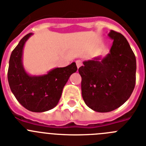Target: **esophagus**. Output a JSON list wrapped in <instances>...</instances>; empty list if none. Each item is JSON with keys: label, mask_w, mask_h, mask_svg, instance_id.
I'll return each mask as SVG.
<instances>
[{"label": "esophagus", "mask_w": 146, "mask_h": 146, "mask_svg": "<svg viewBox=\"0 0 146 146\" xmlns=\"http://www.w3.org/2000/svg\"><path fill=\"white\" fill-rule=\"evenodd\" d=\"M76 64H77V68H78V69H79L80 67L81 66H82V61H81L80 60H76Z\"/></svg>", "instance_id": "obj_1"}]
</instances>
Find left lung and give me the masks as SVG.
<instances>
[{"label": "left lung", "mask_w": 146, "mask_h": 146, "mask_svg": "<svg viewBox=\"0 0 146 146\" xmlns=\"http://www.w3.org/2000/svg\"><path fill=\"white\" fill-rule=\"evenodd\" d=\"M108 36L113 39L109 53L86 60L79 68L83 100L99 113L113 111L126 102L136 82V58L126 38L114 31Z\"/></svg>", "instance_id": "8db88e82"}]
</instances>
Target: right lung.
Returning a JSON list of instances; mask_svg holds the SVG:
<instances>
[{
    "label": "right lung",
    "instance_id": "add662e5",
    "mask_svg": "<svg viewBox=\"0 0 146 146\" xmlns=\"http://www.w3.org/2000/svg\"><path fill=\"white\" fill-rule=\"evenodd\" d=\"M33 33L23 37L10 56L8 81L17 101L31 112L42 113L55 108L71 74L77 72L74 62L66 67L55 68L46 74L30 75L23 64V47Z\"/></svg>",
    "mask_w": 146,
    "mask_h": 146
}]
</instances>
